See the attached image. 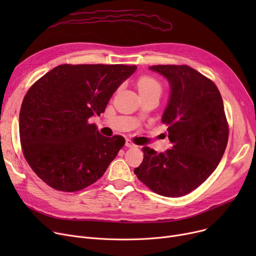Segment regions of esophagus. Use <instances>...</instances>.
I'll return each instance as SVG.
<instances>
[{"label":"esophagus","instance_id":"34e87169","mask_svg":"<svg viewBox=\"0 0 256 256\" xmlns=\"http://www.w3.org/2000/svg\"><path fill=\"white\" fill-rule=\"evenodd\" d=\"M126 147H130V148H132V147H137V145L134 143L132 140H130V139H126Z\"/></svg>","mask_w":256,"mask_h":256}]
</instances>
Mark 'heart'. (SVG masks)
Returning <instances> with one entry per match:
<instances>
[{
    "label": "heart",
    "mask_w": 256,
    "mask_h": 256,
    "mask_svg": "<svg viewBox=\"0 0 256 256\" xmlns=\"http://www.w3.org/2000/svg\"><path fill=\"white\" fill-rule=\"evenodd\" d=\"M138 88L140 93L150 94L154 92H162V85L158 80L152 76H143L138 80Z\"/></svg>",
    "instance_id": "obj_1"
}]
</instances>
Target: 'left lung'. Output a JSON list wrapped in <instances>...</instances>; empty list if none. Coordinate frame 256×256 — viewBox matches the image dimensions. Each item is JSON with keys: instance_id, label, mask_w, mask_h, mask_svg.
Listing matches in <instances>:
<instances>
[{"instance_id": "left-lung-1", "label": "left lung", "mask_w": 256, "mask_h": 256, "mask_svg": "<svg viewBox=\"0 0 256 256\" xmlns=\"http://www.w3.org/2000/svg\"><path fill=\"white\" fill-rule=\"evenodd\" d=\"M171 87L162 122L172 148L156 154L143 147L144 158L134 172L154 193L189 194L204 182L225 152L230 128L222 96L212 80L188 65H154Z\"/></svg>"}]
</instances>
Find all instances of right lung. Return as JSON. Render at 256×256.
Returning a JSON list of instances; mask_svg holds the SVG:
<instances>
[{
	"instance_id": "add662e5",
	"label": "right lung",
	"mask_w": 256,
	"mask_h": 256,
	"mask_svg": "<svg viewBox=\"0 0 256 256\" xmlns=\"http://www.w3.org/2000/svg\"><path fill=\"white\" fill-rule=\"evenodd\" d=\"M136 68L62 64L30 87L20 112V139L26 160L40 180L55 190L76 192L104 176L126 140L100 135L89 118L104 112Z\"/></svg>"
}]
</instances>
